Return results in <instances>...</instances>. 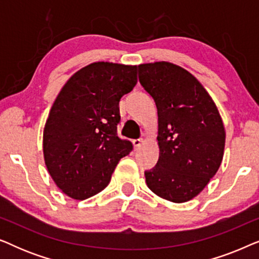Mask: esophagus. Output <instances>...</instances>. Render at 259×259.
<instances>
[{
  "instance_id": "obj_1",
  "label": "esophagus",
  "mask_w": 259,
  "mask_h": 259,
  "mask_svg": "<svg viewBox=\"0 0 259 259\" xmlns=\"http://www.w3.org/2000/svg\"><path fill=\"white\" fill-rule=\"evenodd\" d=\"M144 144V141L141 139H137V140H133V145H134V148L136 150H139V148L141 147V145Z\"/></svg>"
}]
</instances>
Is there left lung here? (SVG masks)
Here are the masks:
<instances>
[{"label":"left lung","mask_w":259,"mask_h":259,"mask_svg":"<svg viewBox=\"0 0 259 259\" xmlns=\"http://www.w3.org/2000/svg\"><path fill=\"white\" fill-rule=\"evenodd\" d=\"M139 81L158 109L159 160L145 172L152 192L172 203L197 197L222 164L225 128L199 81L167 61L141 63Z\"/></svg>","instance_id":"8db88e82"}]
</instances>
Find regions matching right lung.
Wrapping results in <instances>:
<instances>
[{"instance_id":"add662e5","label":"right lung","mask_w":259,"mask_h":259,"mask_svg":"<svg viewBox=\"0 0 259 259\" xmlns=\"http://www.w3.org/2000/svg\"><path fill=\"white\" fill-rule=\"evenodd\" d=\"M137 66L98 61L74 73L53 104L44 130V158L66 196L101 192L132 144L116 136L119 101L137 84Z\"/></svg>"}]
</instances>
